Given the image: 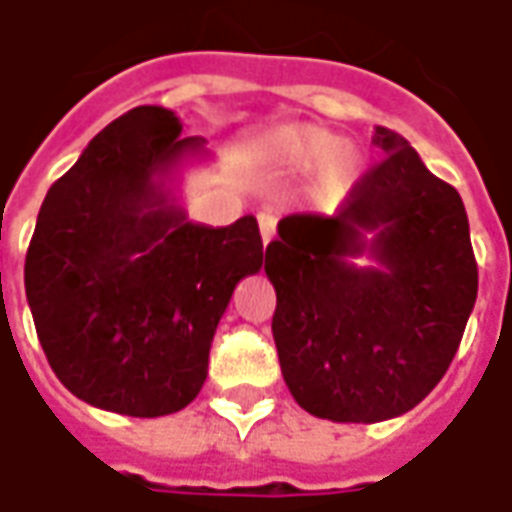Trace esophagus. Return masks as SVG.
Segmentation results:
<instances>
[{
    "instance_id": "1",
    "label": "esophagus",
    "mask_w": 512,
    "mask_h": 512,
    "mask_svg": "<svg viewBox=\"0 0 512 512\" xmlns=\"http://www.w3.org/2000/svg\"><path fill=\"white\" fill-rule=\"evenodd\" d=\"M259 230H262V242L267 245L273 239V230H276V222H273L270 213H259Z\"/></svg>"
}]
</instances>
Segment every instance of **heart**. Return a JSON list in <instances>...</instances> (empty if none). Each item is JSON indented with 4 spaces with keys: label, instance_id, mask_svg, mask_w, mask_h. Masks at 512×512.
I'll return each instance as SVG.
<instances>
[{
    "label": "heart",
    "instance_id": "1",
    "mask_svg": "<svg viewBox=\"0 0 512 512\" xmlns=\"http://www.w3.org/2000/svg\"><path fill=\"white\" fill-rule=\"evenodd\" d=\"M265 145L273 153V159L287 168H313L310 196L325 210L342 205L362 182V153L353 145H342V139L322 125H310V122L282 125L267 133Z\"/></svg>",
    "mask_w": 512,
    "mask_h": 512
}]
</instances>
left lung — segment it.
Segmentation results:
<instances>
[{
	"label": "left lung",
	"mask_w": 512,
	"mask_h": 512,
	"mask_svg": "<svg viewBox=\"0 0 512 512\" xmlns=\"http://www.w3.org/2000/svg\"><path fill=\"white\" fill-rule=\"evenodd\" d=\"M373 142L384 159L339 213L285 216L265 250L287 390L330 422L413 410L447 373L479 290L456 187L399 133L376 128Z\"/></svg>",
	"instance_id": "1"
}]
</instances>
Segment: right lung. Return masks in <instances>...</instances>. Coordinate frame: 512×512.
Segmentation results:
<instances>
[{"mask_svg": "<svg viewBox=\"0 0 512 512\" xmlns=\"http://www.w3.org/2000/svg\"><path fill=\"white\" fill-rule=\"evenodd\" d=\"M205 139L139 105L50 185L25 259L36 336L56 379L99 410L156 419L193 402L236 285L259 273L253 216L190 222L173 176Z\"/></svg>", "mask_w": 512, "mask_h": 512, "instance_id": "right-lung-1", "label": "right lung"}]
</instances>
